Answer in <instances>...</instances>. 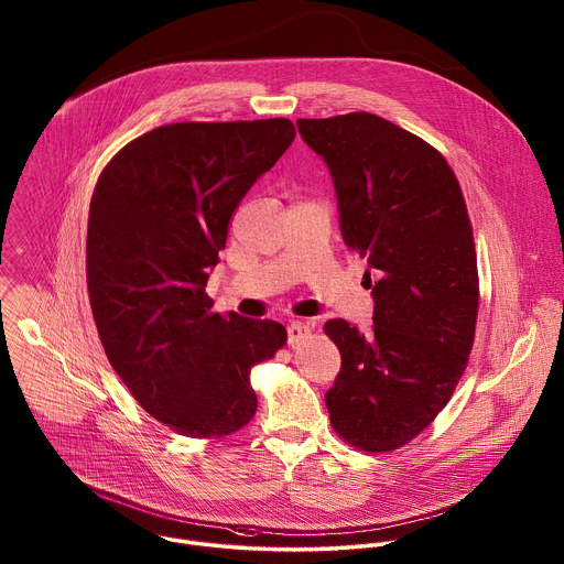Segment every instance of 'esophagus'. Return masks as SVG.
Returning <instances> with one entry per match:
<instances>
[{"instance_id": "1", "label": "esophagus", "mask_w": 564, "mask_h": 564, "mask_svg": "<svg viewBox=\"0 0 564 564\" xmlns=\"http://www.w3.org/2000/svg\"><path fill=\"white\" fill-rule=\"evenodd\" d=\"M310 336V327L305 325V323H299V321H294V323H290L288 325V343L292 345V347H296L301 340H305Z\"/></svg>"}]
</instances>
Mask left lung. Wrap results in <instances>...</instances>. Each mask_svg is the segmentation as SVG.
Here are the masks:
<instances>
[{"instance_id":"obj_1","label":"left lung","mask_w":564,"mask_h":564,"mask_svg":"<svg viewBox=\"0 0 564 564\" xmlns=\"http://www.w3.org/2000/svg\"><path fill=\"white\" fill-rule=\"evenodd\" d=\"M296 127L332 173L347 248L378 279L367 336L325 323L343 358L329 420L360 451H395L448 404L475 343L479 274L462 186L435 147L376 113Z\"/></svg>"}]
</instances>
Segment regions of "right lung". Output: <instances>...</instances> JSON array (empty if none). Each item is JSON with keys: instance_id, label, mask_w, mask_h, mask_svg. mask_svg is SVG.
<instances>
[{"instance_id": "right-lung-1", "label": "right lung", "mask_w": 564, "mask_h": 564, "mask_svg": "<svg viewBox=\"0 0 564 564\" xmlns=\"http://www.w3.org/2000/svg\"><path fill=\"white\" fill-rule=\"evenodd\" d=\"M296 131L288 118L175 122L124 144L102 169L87 221V292L105 354L140 406L184 437L243 429L250 369L288 332L210 312L228 221Z\"/></svg>"}]
</instances>
